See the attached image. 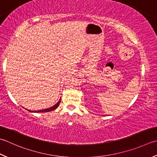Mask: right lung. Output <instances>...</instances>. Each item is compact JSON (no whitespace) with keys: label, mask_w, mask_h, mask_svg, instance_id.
I'll return each mask as SVG.
<instances>
[{"label":"right lung","mask_w":157,"mask_h":157,"mask_svg":"<svg viewBox=\"0 0 157 157\" xmlns=\"http://www.w3.org/2000/svg\"><path fill=\"white\" fill-rule=\"evenodd\" d=\"M60 100L61 99H60L59 101L56 104V105H54V106H52L51 107H50V108H47V109H41V110H39V111H30V110H29V112H51V111H53V110L56 109L57 107H58V105H59V104L60 103Z\"/></svg>","instance_id":"1"}]
</instances>
